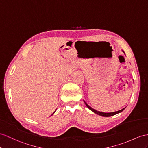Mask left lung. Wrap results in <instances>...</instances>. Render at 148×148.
Listing matches in <instances>:
<instances>
[{"mask_svg":"<svg viewBox=\"0 0 148 148\" xmlns=\"http://www.w3.org/2000/svg\"><path fill=\"white\" fill-rule=\"evenodd\" d=\"M123 52H124V51H123ZM85 105L86 106V107H87L90 110H91L92 112H93L95 113V114H97L99 115V116H103V117H110V116H114V115H116V114H118V113L121 112H122V111H123V110H124V109H125V108H124V109H122V110H120L117 111V112H111V113H104V112H101L97 111V110H95V109H92V108L90 107V106L88 105V104H86V102H85Z\"/></svg>","mask_w":148,"mask_h":148,"instance_id":"8db88e82","label":"left lung"}]
</instances>
